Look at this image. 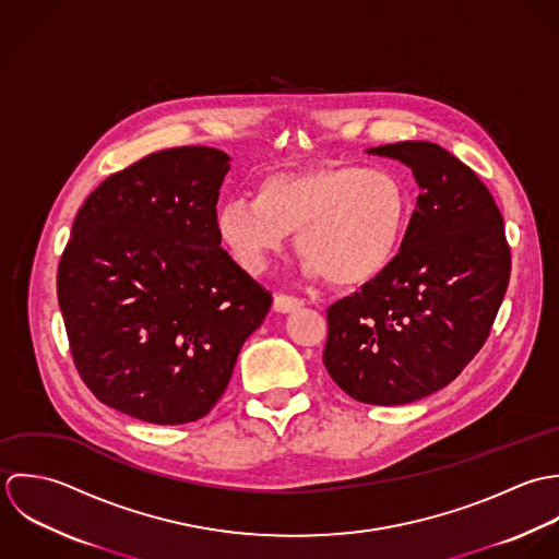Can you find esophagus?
Listing matches in <instances>:
<instances>
[{
    "label": "esophagus",
    "mask_w": 559,
    "mask_h": 559,
    "mask_svg": "<svg viewBox=\"0 0 559 559\" xmlns=\"http://www.w3.org/2000/svg\"><path fill=\"white\" fill-rule=\"evenodd\" d=\"M300 307H305V300L298 298V296L278 294L274 298V311H278V313H292V311H298Z\"/></svg>",
    "instance_id": "esophagus-1"
}]
</instances>
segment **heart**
I'll return each instance as SVG.
<instances>
[{"mask_svg":"<svg viewBox=\"0 0 559 559\" xmlns=\"http://www.w3.org/2000/svg\"><path fill=\"white\" fill-rule=\"evenodd\" d=\"M411 221V197L389 170L322 164L263 179L257 201L230 199L218 212V235L235 261L259 274L298 233V252L313 274L360 285L395 259Z\"/></svg>","mask_w":559,"mask_h":559,"instance_id":"b5f03b06","label":"heart"}]
</instances>
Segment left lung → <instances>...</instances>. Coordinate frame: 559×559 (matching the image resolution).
I'll return each mask as SVG.
<instances>
[{
	"mask_svg": "<svg viewBox=\"0 0 559 559\" xmlns=\"http://www.w3.org/2000/svg\"><path fill=\"white\" fill-rule=\"evenodd\" d=\"M413 168L417 207L391 265L329 307L324 365L362 404L437 393L481 349L503 302L512 254L479 177L435 142L369 148Z\"/></svg>",
	"mask_w": 559,
	"mask_h": 559,
	"instance_id": "1",
	"label": "left lung"
}]
</instances>
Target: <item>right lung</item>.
<instances>
[{"label": "right lung", "instance_id": "obj_1", "mask_svg": "<svg viewBox=\"0 0 559 559\" xmlns=\"http://www.w3.org/2000/svg\"><path fill=\"white\" fill-rule=\"evenodd\" d=\"M228 162L210 146L151 153L75 216L58 265L71 356L93 395L133 419H203L270 311L272 294L221 248Z\"/></svg>", "mask_w": 559, "mask_h": 559}]
</instances>
